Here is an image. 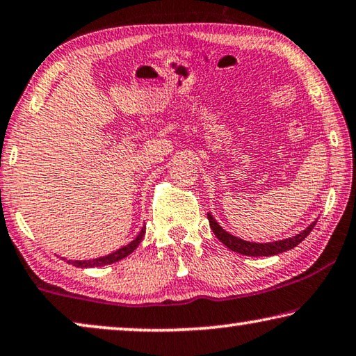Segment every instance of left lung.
I'll use <instances>...</instances> for the list:
<instances>
[{
  "label": "left lung",
  "mask_w": 356,
  "mask_h": 356,
  "mask_svg": "<svg viewBox=\"0 0 356 356\" xmlns=\"http://www.w3.org/2000/svg\"><path fill=\"white\" fill-rule=\"evenodd\" d=\"M209 222H210L211 231L215 232L218 238H220V242L226 245L229 250L245 256H273L298 247V245L312 232V229H314L316 224V221L312 222L307 229H304L302 232L294 235V237H289L285 240H277V242H270V243H254V242H247V240H242L224 231L220 224L216 222L215 218L211 216V213H209Z\"/></svg>",
  "instance_id": "1"
}]
</instances>
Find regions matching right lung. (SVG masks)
I'll return each mask as SVG.
<instances>
[{
	"label": "right lung",
	"instance_id": "1",
	"mask_svg": "<svg viewBox=\"0 0 356 356\" xmlns=\"http://www.w3.org/2000/svg\"><path fill=\"white\" fill-rule=\"evenodd\" d=\"M145 229L146 227L141 229L140 234L136 235L135 240H132V242L127 243L122 248L113 251V253H109L106 256H102V258H95V259H87V261H68V262L76 267H83L84 269V267H100V266H108V264H113V262L121 261L124 258H127L130 253H134V250L138 247L141 238H143V235H145Z\"/></svg>",
	"mask_w": 356,
	"mask_h": 356
}]
</instances>
